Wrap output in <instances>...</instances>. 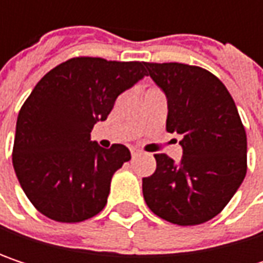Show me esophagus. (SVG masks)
<instances>
[{
    "mask_svg": "<svg viewBox=\"0 0 263 263\" xmlns=\"http://www.w3.org/2000/svg\"><path fill=\"white\" fill-rule=\"evenodd\" d=\"M140 154H141V151H140V149H137V147H132L131 149V155L134 157V158H135V157H138Z\"/></svg>",
    "mask_w": 263,
    "mask_h": 263,
    "instance_id": "esophagus-1",
    "label": "esophagus"
}]
</instances>
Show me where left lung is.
Here are the masks:
<instances>
[{"label": "left lung", "instance_id": "8db88e82", "mask_svg": "<svg viewBox=\"0 0 263 263\" xmlns=\"http://www.w3.org/2000/svg\"><path fill=\"white\" fill-rule=\"evenodd\" d=\"M167 100L166 131L177 132L183 157L157 154L155 172L143 178L147 207L177 226L215 218L247 174V135L233 97L210 71L178 62L146 64Z\"/></svg>", "mask_w": 263, "mask_h": 263}]
</instances>
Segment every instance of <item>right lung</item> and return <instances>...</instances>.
<instances>
[{
	"label": "right lung",
	"instance_id": "obj_1",
	"mask_svg": "<svg viewBox=\"0 0 263 263\" xmlns=\"http://www.w3.org/2000/svg\"><path fill=\"white\" fill-rule=\"evenodd\" d=\"M144 76V62L74 58L37 82L18 114L13 167L42 215L80 222L103 210L112 175L131 152L123 144L100 147L91 131Z\"/></svg>",
	"mask_w": 263,
	"mask_h": 263
}]
</instances>
